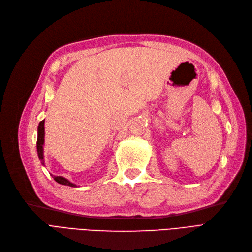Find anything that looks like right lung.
Returning <instances> with one entry per match:
<instances>
[{"label":"right lung","mask_w":252,"mask_h":252,"mask_svg":"<svg viewBox=\"0 0 252 252\" xmlns=\"http://www.w3.org/2000/svg\"><path fill=\"white\" fill-rule=\"evenodd\" d=\"M43 143H44V120L39 122V126H38V137H37V152H38V158L41 160V164L44 165L43 163ZM54 178L55 181L60 184L63 185H68V186H76L75 184L71 183L70 181L66 178L63 177H56L52 176Z\"/></svg>","instance_id":"add662e5"}]
</instances>
